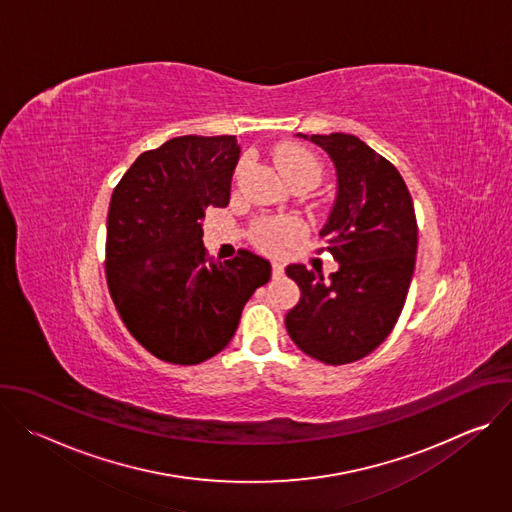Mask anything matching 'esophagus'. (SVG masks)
<instances>
[{
  "label": "esophagus",
  "mask_w": 512,
  "mask_h": 512,
  "mask_svg": "<svg viewBox=\"0 0 512 512\" xmlns=\"http://www.w3.org/2000/svg\"><path fill=\"white\" fill-rule=\"evenodd\" d=\"M271 273H273V277H275V279H279V277L283 275V263L273 261V263H271Z\"/></svg>",
  "instance_id": "obj_1"
}]
</instances>
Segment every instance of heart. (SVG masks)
<instances>
[{
  "label": "heart",
  "mask_w": 512,
  "mask_h": 512,
  "mask_svg": "<svg viewBox=\"0 0 512 512\" xmlns=\"http://www.w3.org/2000/svg\"><path fill=\"white\" fill-rule=\"evenodd\" d=\"M275 164L285 178V182H294L300 178L320 180V164L318 160L300 145H281L275 152ZM304 223L294 216H277V218H261L255 223L251 237L263 251L281 253L298 237L304 235Z\"/></svg>",
  "instance_id": "obj_1"
}]
</instances>
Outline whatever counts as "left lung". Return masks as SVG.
Returning <instances> with one entry per match:
<instances>
[{"instance_id": "1", "label": "left lung", "mask_w": 512, "mask_h": 512, "mask_svg": "<svg viewBox=\"0 0 512 512\" xmlns=\"http://www.w3.org/2000/svg\"><path fill=\"white\" fill-rule=\"evenodd\" d=\"M330 156L336 198L320 231L338 261L330 279L287 265L302 298L285 316L289 338L326 364L371 354L391 334L405 306L417 255L411 194L397 168L350 133L304 135Z\"/></svg>"}]
</instances>
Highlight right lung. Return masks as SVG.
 I'll return each instance as SVG.
<instances>
[{
    "instance_id": "add662e5",
    "label": "right lung",
    "mask_w": 512,
    "mask_h": 512,
    "mask_svg": "<svg viewBox=\"0 0 512 512\" xmlns=\"http://www.w3.org/2000/svg\"><path fill=\"white\" fill-rule=\"evenodd\" d=\"M241 148L235 135H182L143 152L115 186L107 216V283L131 336L160 360L198 364L237 332L267 259L241 249L212 261L208 206H227Z\"/></svg>"
}]
</instances>
